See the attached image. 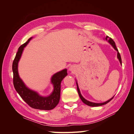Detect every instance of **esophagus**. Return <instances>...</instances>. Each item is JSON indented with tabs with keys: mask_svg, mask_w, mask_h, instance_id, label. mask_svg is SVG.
Returning <instances> with one entry per match:
<instances>
[{
	"mask_svg": "<svg viewBox=\"0 0 134 134\" xmlns=\"http://www.w3.org/2000/svg\"><path fill=\"white\" fill-rule=\"evenodd\" d=\"M73 69H74V68L72 67V66H70V67L69 68V70H70V71L73 70Z\"/></svg>",
	"mask_w": 134,
	"mask_h": 134,
	"instance_id": "1",
	"label": "esophagus"
}]
</instances>
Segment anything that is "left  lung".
Masks as SVG:
<instances>
[{
  "mask_svg": "<svg viewBox=\"0 0 134 134\" xmlns=\"http://www.w3.org/2000/svg\"><path fill=\"white\" fill-rule=\"evenodd\" d=\"M106 39L107 41H108V42L110 43L112 46L115 48V50H116L117 51V58H118V59L119 60L120 62V64L122 65V60H121V56H120V54L119 52V51H118V49H117V47H116V46L115 44V42L113 41V40L110 38L109 37H108V36H106ZM76 86H77V90H78V94H79V96L80 97V98L81 99V100H82V102L85 103L86 104L88 105V106H91V107H97V106H103V105H104L106 104L107 103H108L109 102H110V101L113 98V97H114V96H113L112 98H111L110 99H109L108 100L106 101V102H104L103 103H94V102H90V101H88L87 100H86V99H85L84 97L82 96V94H81L80 93V90H79V88L78 87V83H77V82H76Z\"/></svg>",
  "mask_w": 134,
  "mask_h": 134,
  "instance_id": "obj_1",
  "label": "left lung"
}]
</instances>
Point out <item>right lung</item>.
Listing matches in <instances>:
<instances>
[{"mask_svg": "<svg viewBox=\"0 0 134 134\" xmlns=\"http://www.w3.org/2000/svg\"><path fill=\"white\" fill-rule=\"evenodd\" d=\"M32 37L30 38L27 41L23 43L18 48L15 57L12 64V70L13 72V85L15 91L21 98L29 106L35 109L41 110H51L54 108L59 102L60 98L61 82L67 75V69H65L56 72L51 77V83L54 86V91L48 97L40 96L37 92L30 90L20 78L18 71V64L21 57L22 52Z\"/></svg>", "mask_w": 134, "mask_h": 134, "instance_id": "obj_1", "label": "right lung"}]
</instances>
